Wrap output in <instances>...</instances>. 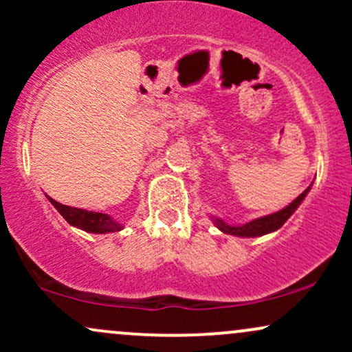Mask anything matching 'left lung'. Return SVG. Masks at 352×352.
<instances>
[{"mask_svg": "<svg viewBox=\"0 0 352 352\" xmlns=\"http://www.w3.org/2000/svg\"><path fill=\"white\" fill-rule=\"evenodd\" d=\"M309 190H311V185L301 193L300 197H296L292 204L286 205L285 208H281L280 212H274L272 215L254 218V220L248 221V223L232 225V223H227V221L221 220V218L218 217H212V221L215 223V227L220 230V232L227 233V235H235L241 238H254V236L268 235V233L276 232V230H280L283 225H285V221L288 220L294 212H296L298 207H300L301 201L305 200L306 195H308Z\"/></svg>", "mask_w": 352, "mask_h": 352, "instance_id": "obj_1", "label": "left lung"}]
</instances>
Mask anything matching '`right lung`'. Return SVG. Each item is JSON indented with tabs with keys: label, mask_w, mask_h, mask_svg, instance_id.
Listing matches in <instances>:
<instances>
[{
	"label": "right lung",
	"mask_w": 352,
	"mask_h": 352,
	"mask_svg": "<svg viewBox=\"0 0 352 352\" xmlns=\"http://www.w3.org/2000/svg\"><path fill=\"white\" fill-rule=\"evenodd\" d=\"M47 197V195H46ZM47 200L54 205V208L63 215L64 220L72 227L84 230L87 233H114L120 232L124 228L122 223L112 218L107 213H99V212H89L84 208H76V207H67V205L59 204L51 197H47Z\"/></svg>",
	"instance_id": "add662e5"
}]
</instances>
